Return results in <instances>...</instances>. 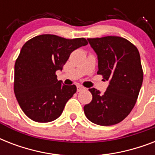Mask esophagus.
<instances>
[{"instance_id": "34e87169", "label": "esophagus", "mask_w": 155, "mask_h": 155, "mask_svg": "<svg viewBox=\"0 0 155 155\" xmlns=\"http://www.w3.org/2000/svg\"><path fill=\"white\" fill-rule=\"evenodd\" d=\"M85 87H82V86H80V85H78L77 86V92H81L83 90H84Z\"/></svg>"}]
</instances>
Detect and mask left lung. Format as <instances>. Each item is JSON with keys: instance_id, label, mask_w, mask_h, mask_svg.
<instances>
[{"instance_id": "left-lung-1", "label": "left lung", "mask_w": 155, "mask_h": 155, "mask_svg": "<svg viewBox=\"0 0 155 155\" xmlns=\"http://www.w3.org/2000/svg\"><path fill=\"white\" fill-rule=\"evenodd\" d=\"M98 58L97 74L109 81L104 93L89 88L92 101L84 107L90 121L103 126L122 121L134 107L142 87L143 71L137 47L125 38L107 36L87 38Z\"/></svg>"}]
</instances>
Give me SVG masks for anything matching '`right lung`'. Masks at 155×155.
Listing matches in <instances>:
<instances>
[{
    "label": "right lung",
    "mask_w": 155,
    "mask_h": 155,
    "mask_svg": "<svg viewBox=\"0 0 155 155\" xmlns=\"http://www.w3.org/2000/svg\"><path fill=\"white\" fill-rule=\"evenodd\" d=\"M87 44L84 38L67 39L42 35L23 45L14 66V93L28 117L45 123L62 114L76 86L62 84L55 72L63 70L73 51Z\"/></svg>",
    "instance_id": "add662e5"
}]
</instances>
